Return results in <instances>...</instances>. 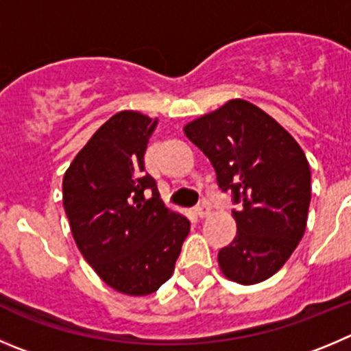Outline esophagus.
<instances>
[{
  "instance_id": "1",
  "label": "esophagus",
  "mask_w": 351,
  "mask_h": 351,
  "mask_svg": "<svg viewBox=\"0 0 351 351\" xmlns=\"http://www.w3.org/2000/svg\"><path fill=\"white\" fill-rule=\"evenodd\" d=\"M209 213H211V209H209V206H206V204L199 206V208L195 209V215H197V218H206Z\"/></svg>"
}]
</instances>
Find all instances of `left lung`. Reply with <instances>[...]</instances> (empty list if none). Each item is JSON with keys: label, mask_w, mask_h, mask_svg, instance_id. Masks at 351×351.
<instances>
[{"label": "left lung", "mask_w": 351, "mask_h": 351, "mask_svg": "<svg viewBox=\"0 0 351 351\" xmlns=\"http://www.w3.org/2000/svg\"><path fill=\"white\" fill-rule=\"evenodd\" d=\"M183 131L211 160L218 186L241 202L232 211L237 234L218 253L220 270L242 286L263 282L289 260L306 228L312 197L306 156L289 131L241 98Z\"/></svg>", "instance_id": "1"}]
</instances>
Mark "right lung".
I'll use <instances>...</instances> for the list:
<instances>
[{"mask_svg": "<svg viewBox=\"0 0 351 351\" xmlns=\"http://www.w3.org/2000/svg\"><path fill=\"white\" fill-rule=\"evenodd\" d=\"M157 119L121 110L77 152L62 182L84 260L117 293L145 296L173 275L191 221L160 201L143 156Z\"/></svg>", "mask_w": 351, "mask_h": 351, "instance_id": "right-lung-1", "label": "right lung"}]
</instances>
